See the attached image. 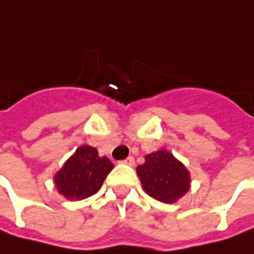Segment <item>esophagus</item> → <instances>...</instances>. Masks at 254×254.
<instances>
[{"label": "esophagus", "mask_w": 254, "mask_h": 254, "mask_svg": "<svg viewBox=\"0 0 254 254\" xmlns=\"http://www.w3.org/2000/svg\"><path fill=\"white\" fill-rule=\"evenodd\" d=\"M124 164H127V165H134V157H127V158H126V160H124Z\"/></svg>", "instance_id": "esophagus-1"}]
</instances>
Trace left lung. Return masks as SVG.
<instances>
[{"label":"left lung","mask_w":254,"mask_h":254,"mask_svg":"<svg viewBox=\"0 0 254 254\" xmlns=\"http://www.w3.org/2000/svg\"><path fill=\"white\" fill-rule=\"evenodd\" d=\"M137 174L144 190L164 203H174L190 190V171L165 150L145 155V162L137 167Z\"/></svg>","instance_id":"left-lung-1"}]
</instances>
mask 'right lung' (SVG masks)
<instances>
[{
    "label": "right lung",
    "instance_id": "obj_1",
    "mask_svg": "<svg viewBox=\"0 0 254 254\" xmlns=\"http://www.w3.org/2000/svg\"><path fill=\"white\" fill-rule=\"evenodd\" d=\"M113 168L107 157H100L90 145H82L55 174V185L66 199L82 200L100 190Z\"/></svg>",
    "mask_w": 254,
    "mask_h": 254
}]
</instances>
